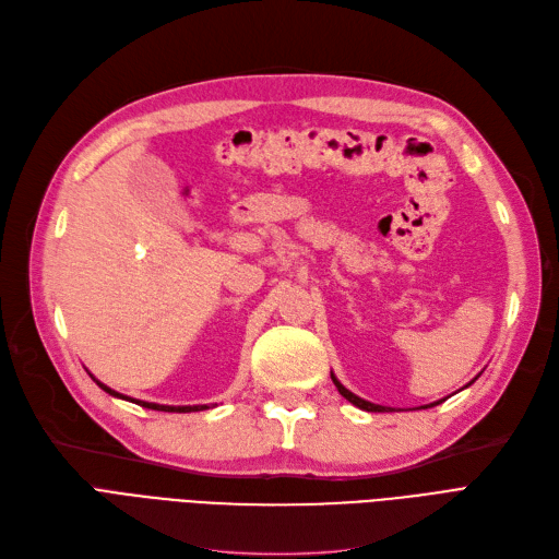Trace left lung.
<instances>
[{
	"label": "left lung",
	"mask_w": 559,
	"mask_h": 559,
	"mask_svg": "<svg viewBox=\"0 0 559 559\" xmlns=\"http://www.w3.org/2000/svg\"><path fill=\"white\" fill-rule=\"evenodd\" d=\"M479 378V376H477ZM477 378H474V380H477ZM332 380H334V384H336V389H338V394L343 396V399H347L349 403H353V405H357L359 409H366V412H394V407H384V405H376V403H370V401H364V399H359L357 394H353V391H349V389H345L338 380H336V376L332 373ZM472 380V382H474ZM469 382V384H472ZM469 384H465V386H469ZM444 401V399H442ZM442 401H436V403H430V405H424V407H417V409H426V407H432V405H440Z\"/></svg>",
	"instance_id": "left-lung-1"
}]
</instances>
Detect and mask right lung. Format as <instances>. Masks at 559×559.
I'll list each match as a JSON object with an SVG mask.
<instances>
[{"instance_id": "right-lung-1", "label": "right lung", "mask_w": 559, "mask_h": 559, "mask_svg": "<svg viewBox=\"0 0 559 559\" xmlns=\"http://www.w3.org/2000/svg\"><path fill=\"white\" fill-rule=\"evenodd\" d=\"M92 376V373H90ZM92 380L106 391V394H110V396H115V399H123V401H131V403H135V405H142V407H147V409H158V412H200V409H206L210 405H158V403H147V401H135V399H129V396H121L119 391H115V389H110V386H106L103 382H98L94 376H92Z\"/></svg>"}]
</instances>
